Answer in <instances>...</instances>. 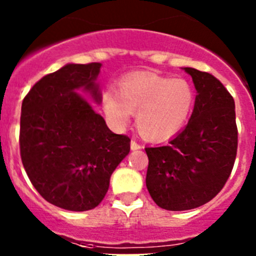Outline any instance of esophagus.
I'll return each mask as SVG.
<instances>
[{
    "mask_svg": "<svg viewBox=\"0 0 256 256\" xmlns=\"http://www.w3.org/2000/svg\"><path fill=\"white\" fill-rule=\"evenodd\" d=\"M130 148H132V150H140V148H141V144L136 141V140H132V141H130Z\"/></svg>",
    "mask_w": 256,
    "mask_h": 256,
    "instance_id": "1",
    "label": "esophagus"
}]
</instances>
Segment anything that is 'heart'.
Wrapping results in <instances>:
<instances>
[{
    "label": "heart",
    "instance_id": "heart-1",
    "mask_svg": "<svg viewBox=\"0 0 256 256\" xmlns=\"http://www.w3.org/2000/svg\"><path fill=\"white\" fill-rule=\"evenodd\" d=\"M102 104L115 126H126L132 112H137L140 133L151 141H162L184 126L195 105V90L184 78L138 72L122 79L118 94L105 92Z\"/></svg>",
    "mask_w": 256,
    "mask_h": 256
}]
</instances>
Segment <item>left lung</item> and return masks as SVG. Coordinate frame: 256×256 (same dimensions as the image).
Returning <instances> with one entry per match:
<instances>
[{
    "mask_svg": "<svg viewBox=\"0 0 256 256\" xmlns=\"http://www.w3.org/2000/svg\"><path fill=\"white\" fill-rule=\"evenodd\" d=\"M195 84V106L186 128L168 144L146 148V186L156 205L172 212L209 202L224 187L237 154L234 100L220 80L184 68Z\"/></svg>",
    "mask_w": 256,
    "mask_h": 256,
    "instance_id": "left-lung-1",
    "label": "left lung"
}]
</instances>
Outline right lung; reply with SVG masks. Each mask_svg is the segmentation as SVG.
I'll list each match as a JSON object with an SVG mask.
<instances>
[{"label":"right lung","instance_id":"1","mask_svg":"<svg viewBox=\"0 0 256 256\" xmlns=\"http://www.w3.org/2000/svg\"><path fill=\"white\" fill-rule=\"evenodd\" d=\"M100 62L68 64L40 78L22 104L20 156L26 174L50 204L86 212L100 204L110 177L130 150V138L108 130L78 94L101 102Z\"/></svg>","mask_w":256,"mask_h":256}]
</instances>
